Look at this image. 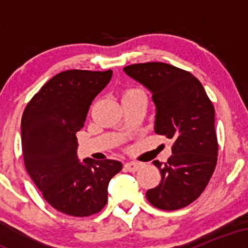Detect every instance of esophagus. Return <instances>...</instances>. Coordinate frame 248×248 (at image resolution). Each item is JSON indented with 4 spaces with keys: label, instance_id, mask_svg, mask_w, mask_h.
Instances as JSON below:
<instances>
[{
    "label": "esophagus",
    "instance_id": "obj_1",
    "mask_svg": "<svg viewBox=\"0 0 248 248\" xmlns=\"http://www.w3.org/2000/svg\"><path fill=\"white\" fill-rule=\"evenodd\" d=\"M140 167H141V163H138V162H128V163L124 164V169L129 172L138 171V169Z\"/></svg>",
    "mask_w": 248,
    "mask_h": 248
}]
</instances>
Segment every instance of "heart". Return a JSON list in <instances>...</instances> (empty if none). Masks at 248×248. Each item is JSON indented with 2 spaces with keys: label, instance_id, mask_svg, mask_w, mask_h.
Listing matches in <instances>:
<instances>
[{
  "label": "heart",
  "instance_id": "1",
  "mask_svg": "<svg viewBox=\"0 0 248 248\" xmlns=\"http://www.w3.org/2000/svg\"><path fill=\"white\" fill-rule=\"evenodd\" d=\"M132 91H136V90H129V91H127V92H132ZM126 92V93H127Z\"/></svg>",
  "mask_w": 248,
  "mask_h": 248
}]
</instances>
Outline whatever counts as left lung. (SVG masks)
Listing matches in <instances>:
<instances>
[{
	"instance_id": "8db88e82",
	"label": "left lung",
	"mask_w": 248,
	"mask_h": 248,
	"mask_svg": "<svg viewBox=\"0 0 248 248\" xmlns=\"http://www.w3.org/2000/svg\"><path fill=\"white\" fill-rule=\"evenodd\" d=\"M124 71L152 93L155 133L173 140L167 163L153 162L161 182L147 191L148 202L167 211L186 207L204 191L217 164L212 102L195 76L166 62L134 64Z\"/></svg>"
}]
</instances>
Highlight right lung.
<instances>
[{"label":"right lung","mask_w":248,"mask_h":248,"mask_svg":"<svg viewBox=\"0 0 248 248\" xmlns=\"http://www.w3.org/2000/svg\"><path fill=\"white\" fill-rule=\"evenodd\" d=\"M113 71L69 70L51 78L33 95L22 116V149L27 171L43 197L65 215L88 217L107 203L110 178L122 169L115 160L77 155L76 133Z\"/></svg>","instance_id":"right-lung-1"}]
</instances>
